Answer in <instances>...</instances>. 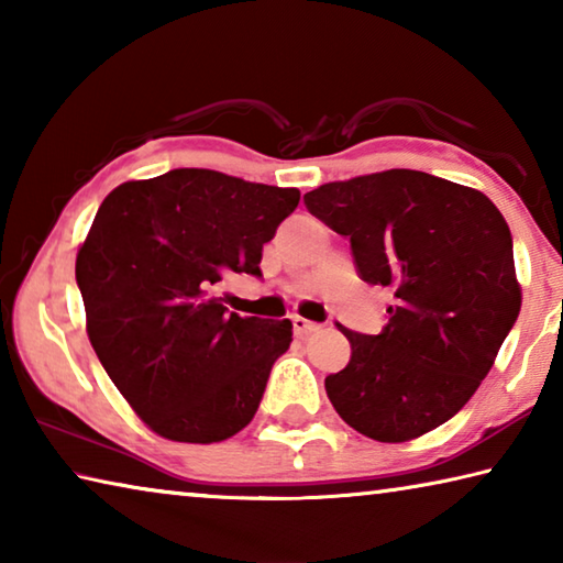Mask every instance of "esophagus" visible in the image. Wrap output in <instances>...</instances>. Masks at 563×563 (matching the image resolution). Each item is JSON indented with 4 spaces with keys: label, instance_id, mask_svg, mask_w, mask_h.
<instances>
[{
    "label": "esophagus",
    "instance_id": "esophagus-1",
    "mask_svg": "<svg viewBox=\"0 0 563 563\" xmlns=\"http://www.w3.org/2000/svg\"><path fill=\"white\" fill-rule=\"evenodd\" d=\"M292 330H295V335H298V338H305V335H312V332H318L320 325H318V322L305 320L300 316H292Z\"/></svg>",
    "mask_w": 563,
    "mask_h": 563
}]
</instances>
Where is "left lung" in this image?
Segmentation results:
<instances>
[{
  "label": "left lung",
  "instance_id": "8db88e82",
  "mask_svg": "<svg viewBox=\"0 0 563 563\" xmlns=\"http://www.w3.org/2000/svg\"><path fill=\"white\" fill-rule=\"evenodd\" d=\"M305 208L350 238L357 275L395 292L379 335L342 328L350 362L325 377L360 434L407 442L470 402L519 318L511 231L479 190L409 168L325 184Z\"/></svg>",
  "mask_w": 563,
  "mask_h": 563
}]
</instances>
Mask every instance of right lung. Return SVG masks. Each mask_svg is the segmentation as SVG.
Listing matches in <instances>:
<instances>
[{"mask_svg": "<svg viewBox=\"0 0 563 563\" xmlns=\"http://www.w3.org/2000/svg\"><path fill=\"white\" fill-rule=\"evenodd\" d=\"M298 201V188L208 168L129 180L103 198L76 285L103 369L156 434L211 444L258 412L292 322L228 312L218 288L231 273L261 278L263 245Z\"/></svg>", "mask_w": 563, "mask_h": 563, "instance_id": "1", "label": "right lung"}]
</instances>
